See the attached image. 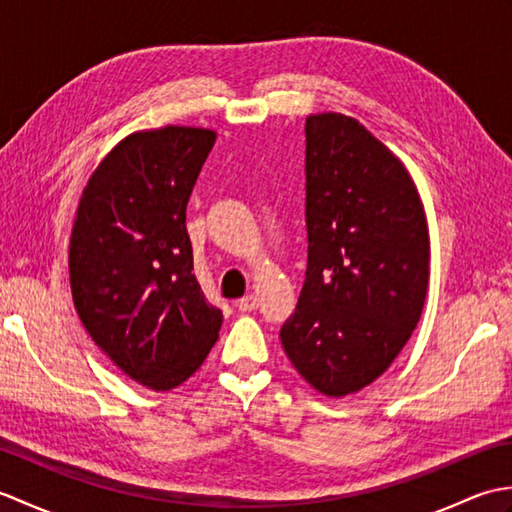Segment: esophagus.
I'll list each match as a JSON object with an SVG mask.
<instances>
[{
	"label": "esophagus",
	"instance_id": "1",
	"mask_svg": "<svg viewBox=\"0 0 512 512\" xmlns=\"http://www.w3.org/2000/svg\"><path fill=\"white\" fill-rule=\"evenodd\" d=\"M237 308L242 312H250V310H257L259 308V299L255 295H246L237 301Z\"/></svg>",
	"mask_w": 512,
	"mask_h": 512
}]
</instances>
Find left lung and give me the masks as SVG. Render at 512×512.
Wrapping results in <instances>:
<instances>
[{"instance_id": "1", "label": "left lung", "mask_w": 512, "mask_h": 512, "mask_svg": "<svg viewBox=\"0 0 512 512\" xmlns=\"http://www.w3.org/2000/svg\"><path fill=\"white\" fill-rule=\"evenodd\" d=\"M308 268L281 325L297 372L325 396L394 363L429 286V228L405 165L352 116L306 118Z\"/></svg>"}]
</instances>
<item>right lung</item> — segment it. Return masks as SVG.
Returning a JSON list of instances; mask_svg holds the SVG:
<instances>
[{
	"label": "right lung",
	"mask_w": 512,
	"mask_h": 512,
	"mask_svg": "<svg viewBox=\"0 0 512 512\" xmlns=\"http://www.w3.org/2000/svg\"><path fill=\"white\" fill-rule=\"evenodd\" d=\"M215 132L167 125L121 140L90 176L70 235L74 308L92 341L147 389L195 374L222 310L193 275L187 204Z\"/></svg>",
	"instance_id": "right-lung-1"
}]
</instances>
